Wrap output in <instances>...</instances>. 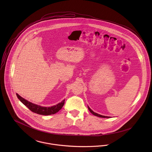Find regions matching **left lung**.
I'll use <instances>...</instances> for the list:
<instances>
[{"instance_id":"8db88e82","label":"left lung","mask_w":152,"mask_h":152,"mask_svg":"<svg viewBox=\"0 0 152 152\" xmlns=\"http://www.w3.org/2000/svg\"><path fill=\"white\" fill-rule=\"evenodd\" d=\"M88 108L89 109V110L90 111V112L92 113V114H93L94 115H95V116H98V117H100V118H110L109 116H103V115H99V114H98V113H95V112H94L92 110H91V108L88 106Z\"/></svg>"}]
</instances>
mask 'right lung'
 Segmentation results:
<instances>
[{
  "instance_id": "obj_1",
  "label": "right lung",
  "mask_w": 152,
  "mask_h": 152,
  "mask_svg": "<svg viewBox=\"0 0 152 152\" xmlns=\"http://www.w3.org/2000/svg\"><path fill=\"white\" fill-rule=\"evenodd\" d=\"M16 95H17L18 99L31 111H32L36 113H37L39 115H50L55 114L56 113L58 112L61 109L63 108V107L64 106V102H65V99H64L61 102L58 103V104H57L56 105L45 107L38 105L37 104H33L31 102H29L28 101L22 98V96H20L18 94H16Z\"/></svg>"
}]
</instances>
